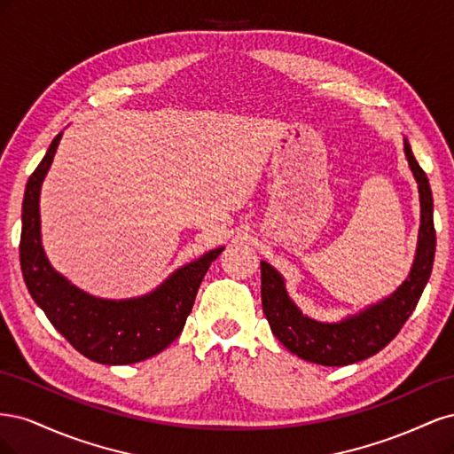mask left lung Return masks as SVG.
<instances>
[{
	"instance_id": "left-lung-1",
	"label": "left lung",
	"mask_w": 454,
	"mask_h": 454,
	"mask_svg": "<svg viewBox=\"0 0 454 454\" xmlns=\"http://www.w3.org/2000/svg\"><path fill=\"white\" fill-rule=\"evenodd\" d=\"M405 159L419 185L420 227L413 265L394 294L339 322H320L303 314L286 290L282 274L261 261V303L274 337L301 360L339 367L362 362L400 333L430 280L435 255L434 199L430 182L403 138Z\"/></svg>"
}]
</instances>
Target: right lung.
<instances>
[{"label":"right lung","mask_w":454,"mask_h":454,"mask_svg":"<svg viewBox=\"0 0 454 454\" xmlns=\"http://www.w3.org/2000/svg\"><path fill=\"white\" fill-rule=\"evenodd\" d=\"M62 132L26 184L22 200L20 267L26 287L70 345L85 358L127 365L151 358L180 337L199 286L223 246L176 269L153 292L130 299H104L79 290L54 270L41 244V185L57 153Z\"/></svg>","instance_id":"right-lung-1"}]
</instances>
